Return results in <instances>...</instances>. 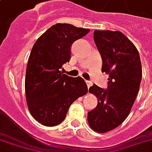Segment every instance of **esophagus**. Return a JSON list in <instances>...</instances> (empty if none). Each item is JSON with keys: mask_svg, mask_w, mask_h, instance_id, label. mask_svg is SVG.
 <instances>
[{"mask_svg": "<svg viewBox=\"0 0 152 152\" xmlns=\"http://www.w3.org/2000/svg\"><path fill=\"white\" fill-rule=\"evenodd\" d=\"M86 84H87V86H88V88H90V87L92 85V83H91V81H86Z\"/></svg>", "mask_w": 152, "mask_h": 152, "instance_id": "esophagus-1", "label": "esophagus"}]
</instances>
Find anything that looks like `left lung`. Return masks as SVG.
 Here are the masks:
<instances>
[{"label": "left lung", "mask_w": 152, "mask_h": 152, "mask_svg": "<svg viewBox=\"0 0 152 152\" xmlns=\"http://www.w3.org/2000/svg\"><path fill=\"white\" fill-rule=\"evenodd\" d=\"M94 40L102 57V72L109 78L107 90L96 84L89 88L98 103L88 113V121L92 130L105 133L128 116L140 86L142 66L137 48L120 31L95 30Z\"/></svg>", "instance_id": "1"}]
</instances>
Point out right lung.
<instances>
[{
    "label": "right lung",
    "instance_id": "obj_1",
    "mask_svg": "<svg viewBox=\"0 0 152 152\" xmlns=\"http://www.w3.org/2000/svg\"><path fill=\"white\" fill-rule=\"evenodd\" d=\"M90 29L58 23L43 33L33 45L25 74V96L32 117L44 126L61 124L71 104L88 92L81 77L61 71L70 61V47Z\"/></svg>",
    "mask_w": 152,
    "mask_h": 152
}]
</instances>
